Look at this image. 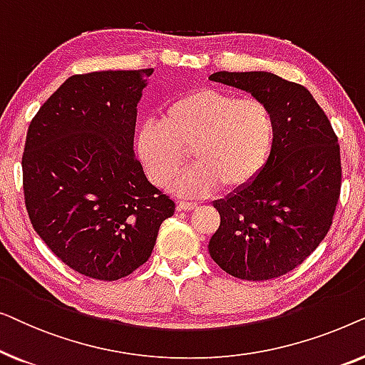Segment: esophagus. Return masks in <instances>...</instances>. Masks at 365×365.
<instances>
[{
    "instance_id": "esophagus-1",
    "label": "esophagus",
    "mask_w": 365,
    "mask_h": 365,
    "mask_svg": "<svg viewBox=\"0 0 365 365\" xmlns=\"http://www.w3.org/2000/svg\"><path fill=\"white\" fill-rule=\"evenodd\" d=\"M197 207V202L194 201H178V209L181 211H192V209Z\"/></svg>"
}]
</instances>
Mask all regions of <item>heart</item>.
<instances>
[{"label":"heart","mask_w":365,"mask_h":365,"mask_svg":"<svg viewBox=\"0 0 365 365\" xmlns=\"http://www.w3.org/2000/svg\"><path fill=\"white\" fill-rule=\"evenodd\" d=\"M276 119L261 99L219 89H197L163 109L161 121L148 119L136 134V153L149 179L182 196H206L222 186L237 191L256 179L271 158Z\"/></svg>","instance_id":"b5f03b06"}]
</instances>
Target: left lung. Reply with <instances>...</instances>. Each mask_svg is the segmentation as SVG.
<instances>
[{
  "mask_svg": "<svg viewBox=\"0 0 365 365\" xmlns=\"http://www.w3.org/2000/svg\"><path fill=\"white\" fill-rule=\"evenodd\" d=\"M211 81L251 93L276 119V143L261 174L214 202L221 216L209 254L244 281L291 272L326 237L341 194V148L326 113L301 84L266 71H219Z\"/></svg>",
  "mask_w": 365,
  "mask_h": 365,
  "instance_id": "left-lung-1",
  "label": "left lung"
}]
</instances>
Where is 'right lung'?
Returning <instances> with one entry per match:
<instances>
[{"mask_svg":"<svg viewBox=\"0 0 365 365\" xmlns=\"http://www.w3.org/2000/svg\"><path fill=\"white\" fill-rule=\"evenodd\" d=\"M151 74H74L28 128L21 166L29 221L54 256L99 281L143 266L176 209L134 158L136 106Z\"/></svg>","mask_w":365,"mask_h":365,"instance_id":"add662e5","label":"right lung"}]
</instances>
